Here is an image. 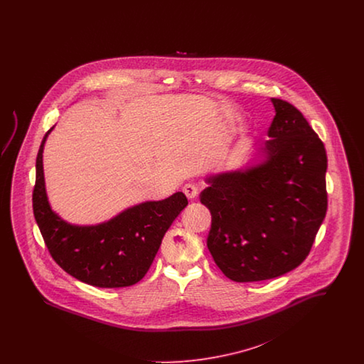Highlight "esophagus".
Here are the masks:
<instances>
[{
	"label": "esophagus",
	"mask_w": 364,
	"mask_h": 364,
	"mask_svg": "<svg viewBox=\"0 0 364 364\" xmlns=\"http://www.w3.org/2000/svg\"><path fill=\"white\" fill-rule=\"evenodd\" d=\"M183 191H184L186 196H187L190 200H193V199L198 196V193H199V188H198V186H196V184H192V183L186 184Z\"/></svg>",
	"instance_id": "34e87169"
}]
</instances>
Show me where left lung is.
I'll list each match as a JSON object with an SVG mask.
<instances>
[{
	"instance_id": "left-lung-1",
	"label": "left lung",
	"mask_w": 364,
	"mask_h": 364,
	"mask_svg": "<svg viewBox=\"0 0 364 364\" xmlns=\"http://www.w3.org/2000/svg\"><path fill=\"white\" fill-rule=\"evenodd\" d=\"M276 116L254 162L206 177L208 248L226 277H279L307 258L328 210V156L304 116L272 98Z\"/></svg>"
}]
</instances>
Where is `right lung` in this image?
Masks as SVG:
<instances>
[{
	"instance_id": "obj_1",
	"label": "right lung",
	"mask_w": 364,
	"mask_h": 364,
	"mask_svg": "<svg viewBox=\"0 0 364 364\" xmlns=\"http://www.w3.org/2000/svg\"><path fill=\"white\" fill-rule=\"evenodd\" d=\"M52 129L36 156L33 208L53 259L72 277L92 287L136 284L149 272L166 230L188 205L186 195L176 192L162 200L139 203L97 225L70 224L53 211L45 187L42 154Z\"/></svg>"
}]
</instances>
